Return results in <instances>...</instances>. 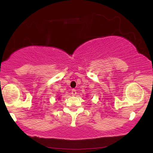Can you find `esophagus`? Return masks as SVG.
Wrapping results in <instances>:
<instances>
[{"mask_svg":"<svg viewBox=\"0 0 153 153\" xmlns=\"http://www.w3.org/2000/svg\"><path fill=\"white\" fill-rule=\"evenodd\" d=\"M76 90L72 89V95L73 96H75V95H76Z\"/></svg>","mask_w":153,"mask_h":153,"instance_id":"34e87169","label":"esophagus"}]
</instances>
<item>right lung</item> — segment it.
Wrapping results in <instances>:
<instances>
[{
	"label": "right lung",
	"instance_id": "right-lung-1",
	"mask_svg": "<svg viewBox=\"0 0 153 153\" xmlns=\"http://www.w3.org/2000/svg\"><path fill=\"white\" fill-rule=\"evenodd\" d=\"M58 99H60V98H58Z\"/></svg>",
	"mask_w": 153,
	"mask_h": 153
}]
</instances>
